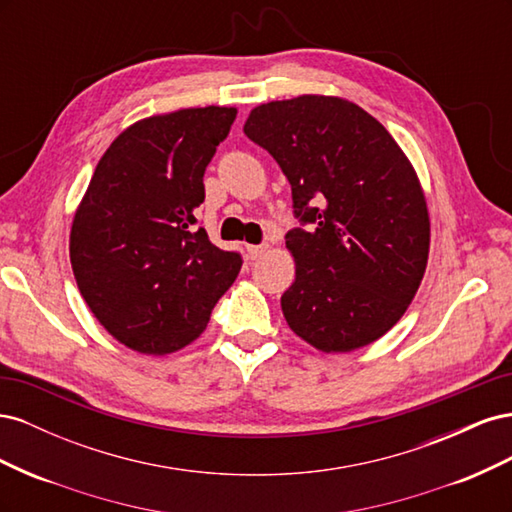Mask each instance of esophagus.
Wrapping results in <instances>:
<instances>
[{"label":"esophagus","mask_w":512,"mask_h":512,"mask_svg":"<svg viewBox=\"0 0 512 512\" xmlns=\"http://www.w3.org/2000/svg\"><path fill=\"white\" fill-rule=\"evenodd\" d=\"M269 250L267 243H260V245H247V256H250L252 260L260 258L262 254H265Z\"/></svg>","instance_id":"obj_1"}]
</instances>
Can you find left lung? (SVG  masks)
<instances>
[{"label": "left lung", "mask_w": 512, "mask_h": 512, "mask_svg": "<svg viewBox=\"0 0 512 512\" xmlns=\"http://www.w3.org/2000/svg\"><path fill=\"white\" fill-rule=\"evenodd\" d=\"M243 132L290 181L288 327L322 352L376 342L404 316L429 256V213L410 160L378 119L344 98L260 104Z\"/></svg>", "instance_id": "8db88e82"}]
</instances>
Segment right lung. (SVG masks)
Here are the masks:
<instances>
[{
  "mask_svg": "<svg viewBox=\"0 0 512 512\" xmlns=\"http://www.w3.org/2000/svg\"><path fill=\"white\" fill-rule=\"evenodd\" d=\"M235 117L237 108L205 106L136 121L106 149L76 209V284L102 327L136 352L194 342L241 271V254L213 245L194 215Z\"/></svg>",
  "mask_w": 512,
  "mask_h": 512,
  "instance_id": "obj_1",
  "label": "right lung"
}]
</instances>
